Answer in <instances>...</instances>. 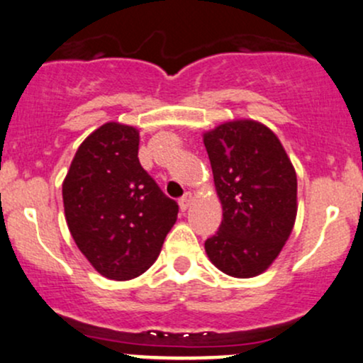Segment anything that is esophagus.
Wrapping results in <instances>:
<instances>
[{
	"label": "esophagus",
	"instance_id": "obj_1",
	"mask_svg": "<svg viewBox=\"0 0 363 363\" xmlns=\"http://www.w3.org/2000/svg\"><path fill=\"white\" fill-rule=\"evenodd\" d=\"M191 203H193V194L191 193H186L181 199H179V206H181V210H187Z\"/></svg>",
	"mask_w": 363,
	"mask_h": 363
}]
</instances>
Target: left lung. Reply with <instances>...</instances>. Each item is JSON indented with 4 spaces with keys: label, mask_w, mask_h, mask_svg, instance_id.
<instances>
[{
    "label": "left lung",
    "mask_w": 363,
    "mask_h": 363,
    "mask_svg": "<svg viewBox=\"0 0 363 363\" xmlns=\"http://www.w3.org/2000/svg\"><path fill=\"white\" fill-rule=\"evenodd\" d=\"M223 220L206 239L210 261L235 278L266 272L297 216V176L280 140L251 119L223 123L203 135Z\"/></svg>",
    "instance_id": "obj_1"
}]
</instances>
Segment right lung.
Returning a JSON list of instances; mask_svg holds the SVG:
<instances>
[{"mask_svg":"<svg viewBox=\"0 0 363 363\" xmlns=\"http://www.w3.org/2000/svg\"><path fill=\"white\" fill-rule=\"evenodd\" d=\"M138 129L106 123L78 147L62 182L66 223L90 264L131 280L155 262L179 206L138 158Z\"/></svg>","mask_w":363,"mask_h":363,"instance_id":"add662e5","label":"right lung"}]
</instances>
